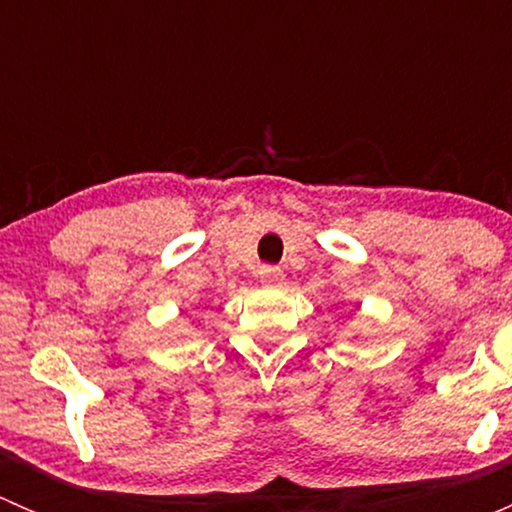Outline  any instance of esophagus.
<instances>
[{
  "instance_id": "obj_1",
  "label": "esophagus",
  "mask_w": 512,
  "mask_h": 512,
  "mask_svg": "<svg viewBox=\"0 0 512 512\" xmlns=\"http://www.w3.org/2000/svg\"><path fill=\"white\" fill-rule=\"evenodd\" d=\"M282 280H285V275H282L280 267H272V265L260 267V282L265 287H280Z\"/></svg>"
}]
</instances>
